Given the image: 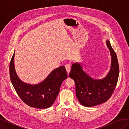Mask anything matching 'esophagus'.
<instances>
[{"label": "esophagus", "mask_w": 129, "mask_h": 129, "mask_svg": "<svg viewBox=\"0 0 129 129\" xmlns=\"http://www.w3.org/2000/svg\"><path fill=\"white\" fill-rule=\"evenodd\" d=\"M65 67H66V71H67V73H69L70 72V71H71V64H69V63H67L66 65H65Z\"/></svg>", "instance_id": "1"}]
</instances>
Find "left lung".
<instances>
[{
	"label": "left lung",
	"mask_w": 129,
	"mask_h": 129,
	"mask_svg": "<svg viewBox=\"0 0 129 129\" xmlns=\"http://www.w3.org/2000/svg\"><path fill=\"white\" fill-rule=\"evenodd\" d=\"M107 45L111 56L110 71L102 79H94L88 75L79 63L72 64L69 77L75 83V91L80 103L86 107H91L104 103L110 99L117 83L119 64L110 43L107 40Z\"/></svg>",
	"instance_id": "1"
}]
</instances>
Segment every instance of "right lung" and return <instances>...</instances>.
<instances>
[{
  "label": "right lung",
  "mask_w": 129,
  "mask_h": 129,
  "mask_svg": "<svg viewBox=\"0 0 129 129\" xmlns=\"http://www.w3.org/2000/svg\"><path fill=\"white\" fill-rule=\"evenodd\" d=\"M15 51L10 64L11 82L22 101L28 106L37 109L51 107L60 91L61 84L68 77L63 66L56 68L40 83L29 84L19 79L15 71L14 58Z\"/></svg>",
  "instance_id": "right-lung-1"
}]
</instances>
